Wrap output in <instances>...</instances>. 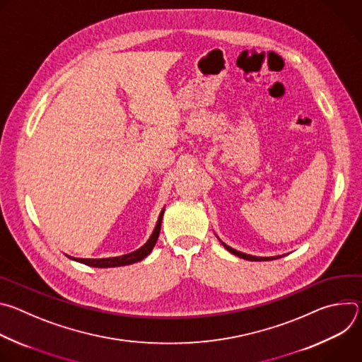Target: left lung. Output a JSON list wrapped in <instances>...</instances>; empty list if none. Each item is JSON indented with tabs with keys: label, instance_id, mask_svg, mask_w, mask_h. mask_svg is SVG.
I'll use <instances>...</instances> for the list:
<instances>
[{
	"label": "left lung",
	"instance_id": "left-lung-1",
	"mask_svg": "<svg viewBox=\"0 0 362 362\" xmlns=\"http://www.w3.org/2000/svg\"><path fill=\"white\" fill-rule=\"evenodd\" d=\"M222 245L230 252V253H233V255H236V256H239V257H242V259H246V261H272V259H278V257H281V256H272V257H259V256H252V255H246V253H242V252H239V250H236V249H233V247H230V246H228V245H225L223 242H222Z\"/></svg>",
	"mask_w": 362,
	"mask_h": 362
}]
</instances>
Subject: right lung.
Instances as JSON below:
<instances>
[{
	"instance_id": "obj_1",
	"label": "right lung",
	"mask_w": 362,
	"mask_h": 362,
	"mask_svg": "<svg viewBox=\"0 0 362 362\" xmlns=\"http://www.w3.org/2000/svg\"><path fill=\"white\" fill-rule=\"evenodd\" d=\"M163 214H165V211H162V214L158 219L156 228H154L148 240L141 247H139L137 250H134L132 253H127V255H123V256H116V257H103V259H81V257H71V256H69V257H71V259H74L80 264L93 267V268H115V267H124V265H132L134 262H139V261L144 259V257L151 252L154 245H156L159 233H160Z\"/></svg>"
}]
</instances>
